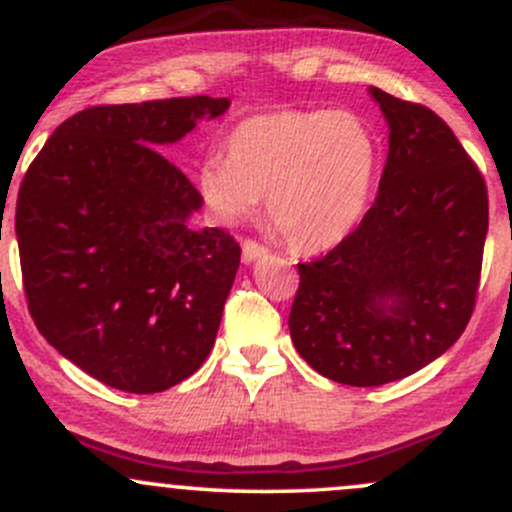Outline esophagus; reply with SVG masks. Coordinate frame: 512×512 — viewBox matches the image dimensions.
<instances>
[{
    "mask_svg": "<svg viewBox=\"0 0 512 512\" xmlns=\"http://www.w3.org/2000/svg\"><path fill=\"white\" fill-rule=\"evenodd\" d=\"M267 252H269V250L264 248V245L255 243V240H245V243H243V262L250 264V262L260 260V257L267 255Z\"/></svg>",
    "mask_w": 512,
    "mask_h": 512,
    "instance_id": "esophagus-1",
    "label": "esophagus"
}]
</instances>
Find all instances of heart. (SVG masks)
Instances as JSON below:
<instances>
[{
  "mask_svg": "<svg viewBox=\"0 0 512 512\" xmlns=\"http://www.w3.org/2000/svg\"><path fill=\"white\" fill-rule=\"evenodd\" d=\"M380 146L344 110H276L243 120L223 142V161L199 168L204 202L223 221L267 214L293 248L330 250L356 231L373 199Z\"/></svg>",
  "mask_w": 512,
  "mask_h": 512,
  "instance_id": "heart-1",
  "label": "heart"
}]
</instances>
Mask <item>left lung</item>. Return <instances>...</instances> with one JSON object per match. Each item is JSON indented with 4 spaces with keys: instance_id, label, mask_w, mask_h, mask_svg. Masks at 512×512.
Listing matches in <instances>:
<instances>
[{
    "instance_id": "8db88e82",
    "label": "left lung",
    "mask_w": 512,
    "mask_h": 512,
    "mask_svg": "<svg viewBox=\"0 0 512 512\" xmlns=\"http://www.w3.org/2000/svg\"><path fill=\"white\" fill-rule=\"evenodd\" d=\"M390 127L375 204L315 262L289 330L310 368L375 387L416 373L460 339L477 301L489 195L452 129L426 105L370 86Z\"/></svg>"
}]
</instances>
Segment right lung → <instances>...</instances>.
I'll use <instances>...</instances> for the list:
<instances>
[{
    "label": "right lung",
    "instance_id": "add662e5",
    "mask_svg": "<svg viewBox=\"0 0 512 512\" xmlns=\"http://www.w3.org/2000/svg\"><path fill=\"white\" fill-rule=\"evenodd\" d=\"M228 105L192 96L86 108L21 182L16 240L35 327L115 390H168L214 346L240 245L187 223L204 199L161 149Z\"/></svg>",
    "mask_w": 512,
    "mask_h": 512
}]
</instances>
